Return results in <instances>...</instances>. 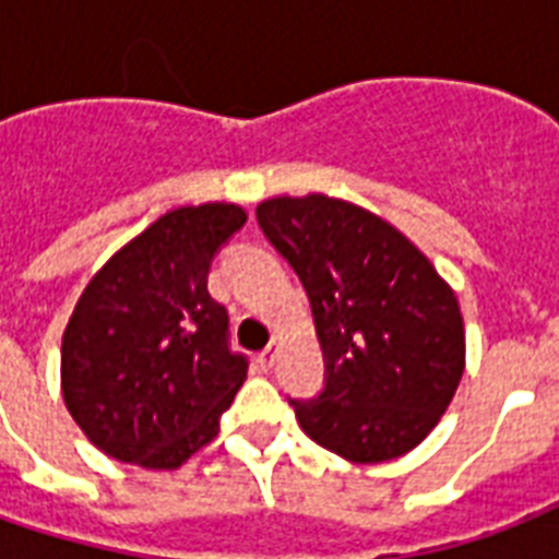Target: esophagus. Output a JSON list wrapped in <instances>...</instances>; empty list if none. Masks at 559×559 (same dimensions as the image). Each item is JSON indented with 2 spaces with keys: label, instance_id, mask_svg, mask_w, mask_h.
Here are the masks:
<instances>
[{
  "label": "esophagus",
  "instance_id": "1",
  "mask_svg": "<svg viewBox=\"0 0 559 559\" xmlns=\"http://www.w3.org/2000/svg\"><path fill=\"white\" fill-rule=\"evenodd\" d=\"M272 362H275V342H270V345L261 350V357H258V366H261L263 371H270Z\"/></svg>",
  "mask_w": 559,
  "mask_h": 559
}]
</instances>
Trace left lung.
Listing matches in <instances>:
<instances>
[{
    "label": "left lung",
    "instance_id": "left-lung-1",
    "mask_svg": "<svg viewBox=\"0 0 559 559\" xmlns=\"http://www.w3.org/2000/svg\"><path fill=\"white\" fill-rule=\"evenodd\" d=\"M258 226L301 278L324 389L289 400L319 447L354 464L406 455L432 432L464 373L459 298L420 249L354 202L275 197Z\"/></svg>",
    "mask_w": 559,
    "mask_h": 559
}]
</instances>
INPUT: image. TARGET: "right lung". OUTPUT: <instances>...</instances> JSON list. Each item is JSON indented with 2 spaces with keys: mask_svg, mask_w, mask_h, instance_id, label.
<instances>
[{
  "mask_svg": "<svg viewBox=\"0 0 559 559\" xmlns=\"http://www.w3.org/2000/svg\"><path fill=\"white\" fill-rule=\"evenodd\" d=\"M243 223L231 202L168 211L78 298L60 348L63 400L109 459L177 469L219 432L249 359L228 348L209 270Z\"/></svg>",
  "mask_w": 559,
  "mask_h": 559,
  "instance_id": "right-lung-1",
  "label": "right lung"
}]
</instances>
